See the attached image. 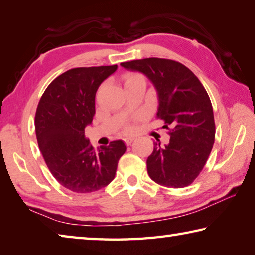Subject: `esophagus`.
I'll use <instances>...</instances> for the list:
<instances>
[{
	"mask_svg": "<svg viewBox=\"0 0 255 255\" xmlns=\"http://www.w3.org/2000/svg\"><path fill=\"white\" fill-rule=\"evenodd\" d=\"M133 139H135V138H133V137H126L124 140H125V143H126V145H130L132 143Z\"/></svg>",
	"mask_w": 255,
	"mask_h": 255,
	"instance_id": "obj_1",
	"label": "esophagus"
}]
</instances>
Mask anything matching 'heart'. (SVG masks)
Returning a JSON list of instances; mask_svg holds the SVG:
<instances>
[{
	"mask_svg": "<svg viewBox=\"0 0 255 255\" xmlns=\"http://www.w3.org/2000/svg\"><path fill=\"white\" fill-rule=\"evenodd\" d=\"M135 80H144V79H143V76L139 74H128L125 76V84L128 83V82H131ZM128 130H129V128H128Z\"/></svg>",
	"mask_w": 255,
	"mask_h": 255,
	"instance_id": "b5f03b06",
	"label": "heart"
}]
</instances>
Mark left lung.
I'll return each mask as SVG.
<instances>
[{
    "label": "left lung",
    "mask_w": 255,
    "mask_h": 255,
    "mask_svg": "<svg viewBox=\"0 0 255 255\" xmlns=\"http://www.w3.org/2000/svg\"><path fill=\"white\" fill-rule=\"evenodd\" d=\"M147 76L157 92L156 117L169 130L170 143H154L147 172L169 188L191 184L204 169L215 141L214 111L208 93L183 64L164 58H144L120 64Z\"/></svg>",
    "instance_id": "obj_1"
}]
</instances>
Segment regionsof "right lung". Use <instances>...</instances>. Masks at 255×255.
Listing matches in <instances>:
<instances>
[{
  "label": "right lung",
  "instance_id": "1",
  "mask_svg": "<svg viewBox=\"0 0 255 255\" xmlns=\"http://www.w3.org/2000/svg\"><path fill=\"white\" fill-rule=\"evenodd\" d=\"M117 65L68 70L47 86L38 103L34 127L50 173L64 188L89 193L107 187L126 152L123 140L94 149L84 130L96 114L99 86Z\"/></svg>",
  "mask_w": 255,
  "mask_h": 255
}]
</instances>
